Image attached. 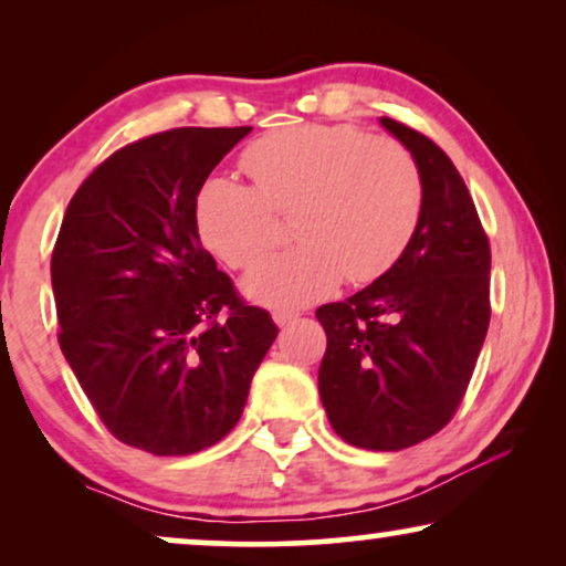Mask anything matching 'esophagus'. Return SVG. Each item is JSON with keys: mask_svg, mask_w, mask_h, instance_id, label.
<instances>
[{"mask_svg": "<svg viewBox=\"0 0 566 566\" xmlns=\"http://www.w3.org/2000/svg\"><path fill=\"white\" fill-rule=\"evenodd\" d=\"M273 319H275L277 327H285V324L296 322V319H298V314H293V312H275V314H273Z\"/></svg>", "mask_w": 566, "mask_h": 566, "instance_id": "esophagus-1", "label": "esophagus"}]
</instances>
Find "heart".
<instances>
[{
  "mask_svg": "<svg viewBox=\"0 0 566 566\" xmlns=\"http://www.w3.org/2000/svg\"><path fill=\"white\" fill-rule=\"evenodd\" d=\"M252 185L211 177L192 219L203 247L229 268H250L291 213V250L244 277L247 296L289 312L314 304L339 281L360 285L397 265L422 213V175L405 144L358 126L281 128L242 151Z\"/></svg>",
  "mask_w": 566,
  "mask_h": 566,
  "instance_id": "heart-1",
  "label": "heart"
}]
</instances>
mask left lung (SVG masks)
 I'll return each instance as SVG.
<instances>
[{
	"instance_id": "1",
	"label": "left lung",
	"mask_w": 566,
	"mask_h": 566,
	"mask_svg": "<svg viewBox=\"0 0 566 566\" xmlns=\"http://www.w3.org/2000/svg\"><path fill=\"white\" fill-rule=\"evenodd\" d=\"M422 175V213L397 265L316 308L327 332L319 394L355 448L401 451L453 420L490 327V239L448 154L394 118Z\"/></svg>"
}]
</instances>
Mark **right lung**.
<instances>
[{"mask_svg":"<svg viewBox=\"0 0 566 566\" xmlns=\"http://www.w3.org/2000/svg\"><path fill=\"white\" fill-rule=\"evenodd\" d=\"M169 128L80 185L51 254L59 345L120 443L188 455L234 430L277 327L200 244L192 206L250 134Z\"/></svg>","mask_w":566,"mask_h":566,"instance_id":"1","label":"right lung"}]
</instances>
